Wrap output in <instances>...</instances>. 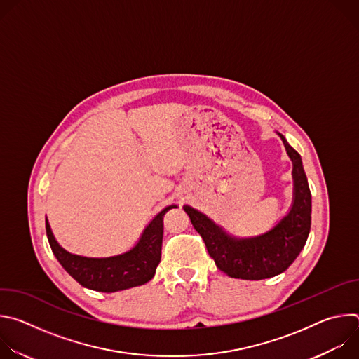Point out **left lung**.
Wrapping results in <instances>:
<instances>
[{
    "label": "left lung",
    "instance_id": "8db88e82",
    "mask_svg": "<svg viewBox=\"0 0 359 359\" xmlns=\"http://www.w3.org/2000/svg\"><path fill=\"white\" fill-rule=\"evenodd\" d=\"M280 135V133H278ZM292 161L294 203L290 213L269 233L234 238L200 212L184 206L194 230L201 236L217 269L233 278L263 280L285 271L305 245L311 229V191L301 156L280 135Z\"/></svg>",
    "mask_w": 359,
    "mask_h": 359
}]
</instances>
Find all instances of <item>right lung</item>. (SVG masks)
Here are the masks:
<instances>
[{
    "instance_id": "1",
    "label": "right lung",
    "mask_w": 359,
    "mask_h": 359,
    "mask_svg": "<svg viewBox=\"0 0 359 359\" xmlns=\"http://www.w3.org/2000/svg\"><path fill=\"white\" fill-rule=\"evenodd\" d=\"M175 208L173 204L163 209L144 229L139 243L130 251L115 257L89 259L68 252L57 243L45 220L46 236L57 260L82 287L100 292H115L142 285L155 276L162 255L163 216Z\"/></svg>"
}]
</instances>
